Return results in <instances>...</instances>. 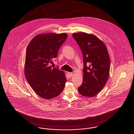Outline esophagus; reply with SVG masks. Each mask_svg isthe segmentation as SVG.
<instances>
[{"instance_id": "esophagus-1", "label": "esophagus", "mask_w": 134, "mask_h": 134, "mask_svg": "<svg viewBox=\"0 0 134 134\" xmlns=\"http://www.w3.org/2000/svg\"><path fill=\"white\" fill-rule=\"evenodd\" d=\"M67 74H68V76L69 77H71L72 76V75H73L72 73H71V72H67Z\"/></svg>"}]
</instances>
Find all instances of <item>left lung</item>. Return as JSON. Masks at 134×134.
Returning a JSON list of instances; mask_svg holds the SVG:
<instances>
[{
	"label": "left lung",
	"instance_id": "obj_1",
	"mask_svg": "<svg viewBox=\"0 0 134 134\" xmlns=\"http://www.w3.org/2000/svg\"><path fill=\"white\" fill-rule=\"evenodd\" d=\"M83 55V82L78 90L80 94L93 97L102 90L108 79L110 58L104 43L96 36L85 32L72 35Z\"/></svg>",
	"mask_w": 134,
	"mask_h": 134
}]
</instances>
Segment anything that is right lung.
<instances>
[{
    "instance_id": "add662e5",
    "label": "right lung",
    "mask_w": 134,
    "mask_h": 134,
    "mask_svg": "<svg viewBox=\"0 0 134 134\" xmlns=\"http://www.w3.org/2000/svg\"><path fill=\"white\" fill-rule=\"evenodd\" d=\"M67 34H40L32 39L26 54L25 74L32 89L40 97L51 99L59 96L64 89L66 78L63 71L52 67L59 48Z\"/></svg>"
}]
</instances>
